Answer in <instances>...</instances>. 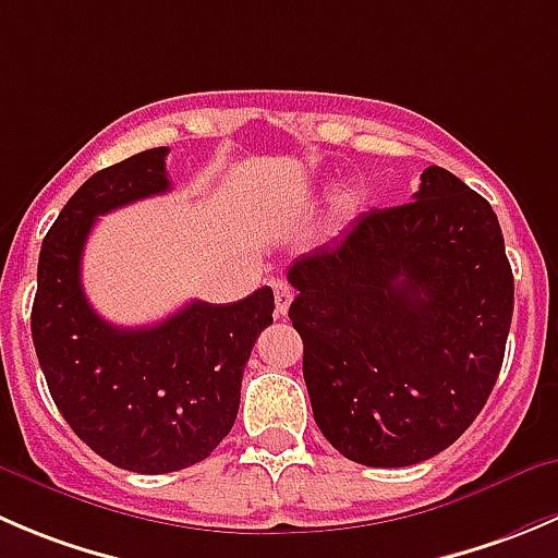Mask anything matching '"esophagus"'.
Returning a JSON list of instances; mask_svg holds the SVG:
<instances>
[{"mask_svg":"<svg viewBox=\"0 0 558 558\" xmlns=\"http://www.w3.org/2000/svg\"><path fill=\"white\" fill-rule=\"evenodd\" d=\"M272 289H275V305H278V316H286V313H289L291 300H294V291H291V286L283 283V280H275Z\"/></svg>","mask_w":558,"mask_h":558,"instance_id":"34e87169","label":"esophagus"}]
</instances>
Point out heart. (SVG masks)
I'll use <instances>...</instances> for the list:
<instances>
[{
  "label": "heart",
  "instance_id": "heart-1",
  "mask_svg": "<svg viewBox=\"0 0 558 558\" xmlns=\"http://www.w3.org/2000/svg\"><path fill=\"white\" fill-rule=\"evenodd\" d=\"M356 204H360V196H356V193H345V196H340V209H343V213H354Z\"/></svg>",
  "mask_w": 558,
  "mask_h": 558
}]
</instances>
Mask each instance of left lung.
<instances>
[{
  "label": "left lung",
  "instance_id": "8db88e82",
  "mask_svg": "<svg viewBox=\"0 0 558 558\" xmlns=\"http://www.w3.org/2000/svg\"><path fill=\"white\" fill-rule=\"evenodd\" d=\"M414 202L362 215L289 267L302 376L329 445L362 466L423 463L483 411L515 283L494 207L428 166Z\"/></svg>",
  "mask_w": 558,
  "mask_h": 558
}]
</instances>
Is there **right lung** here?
Here are the masks:
<instances>
[{"label": "right lung", "mask_w": 558, "mask_h": 558, "mask_svg": "<svg viewBox=\"0 0 558 558\" xmlns=\"http://www.w3.org/2000/svg\"><path fill=\"white\" fill-rule=\"evenodd\" d=\"M169 147L92 174L48 229L37 262L32 340L53 403L108 463L169 474L204 461L240 411L242 371L272 324L269 286L231 305L193 300L153 327H113L81 286V256L100 215L171 187Z\"/></svg>", "instance_id": "1"}]
</instances>
